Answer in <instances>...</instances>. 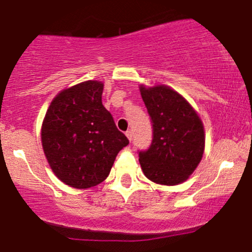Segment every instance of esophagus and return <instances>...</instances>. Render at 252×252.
<instances>
[{"instance_id": "1", "label": "esophagus", "mask_w": 252, "mask_h": 252, "mask_svg": "<svg viewBox=\"0 0 252 252\" xmlns=\"http://www.w3.org/2000/svg\"><path fill=\"white\" fill-rule=\"evenodd\" d=\"M126 138L129 139V141H131V139H133V134H131V131L130 130H128L126 133Z\"/></svg>"}]
</instances>
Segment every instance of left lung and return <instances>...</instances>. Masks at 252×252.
Returning <instances> with one entry per match:
<instances>
[{
    "label": "left lung",
    "mask_w": 252,
    "mask_h": 252,
    "mask_svg": "<svg viewBox=\"0 0 252 252\" xmlns=\"http://www.w3.org/2000/svg\"><path fill=\"white\" fill-rule=\"evenodd\" d=\"M154 126L147 151L139 152L145 177L156 184L178 185L199 166L205 150V129L192 106L167 85H140Z\"/></svg>",
    "instance_id": "obj_1"
}]
</instances>
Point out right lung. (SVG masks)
I'll return each instance as SVG.
<instances>
[{
	"label": "right lung",
	"instance_id": "add662e5",
	"mask_svg": "<svg viewBox=\"0 0 252 252\" xmlns=\"http://www.w3.org/2000/svg\"><path fill=\"white\" fill-rule=\"evenodd\" d=\"M103 83L88 80L60 91L41 126L44 154L56 177L75 189H88L110 174L129 140L102 105Z\"/></svg>",
	"mask_w": 252,
	"mask_h": 252
}]
</instances>
